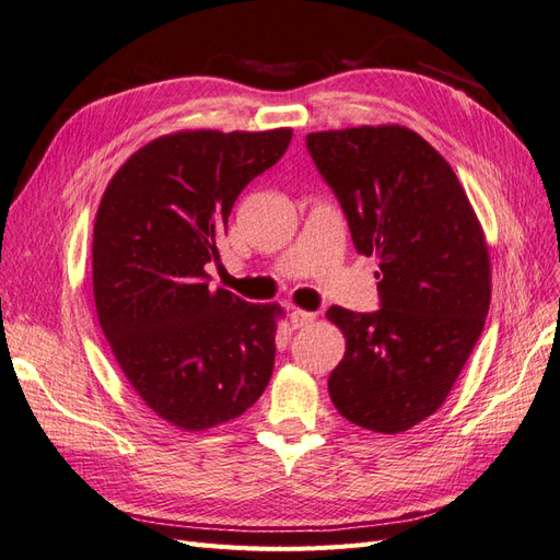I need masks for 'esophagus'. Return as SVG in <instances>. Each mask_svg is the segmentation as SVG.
Wrapping results in <instances>:
<instances>
[{
    "label": "esophagus",
    "mask_w": 560,
    "mask_h": 560,
    "mask_svg": "<svg viewBox=\"0 0 560 560\" xmlns=\"http://www.w3.org/2000/svg\"><path fill=\"white\" fill-rule=\"evenodd\" d=\"M313 319H315V313H308V311H301V308H294V311L290 313V325H292L294 329H301V327H308Z\"/></svg>",
    "instance_id": "esophagus-1"
}]
</instances>
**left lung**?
I'll list each match as a JSON object with an SVG mask.
<instances>
[{
	"mask_svg": "<svg viewBox=\"0 0 560 560\" xmlns=\"http://www.w3.org/2000/svg\"><path fill=\"white\" fill-rule=\"evenodd\" d=\"M306 147L341 202L354 249L381 268L376 313L327 311L346 336L329 397L354 425L406 432L446 401L483 331V229L446 159L406 126L311 132Z\"/></svg>",
	"mask_w": 560,
	"mask_h": 560,
	"instance_id": "obj_1",
	"label": "left lung"
}]
</instances>
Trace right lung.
<instances>
[{
	"label": "right lung",
	"mask_w": 560,
	"mask_h": 560,
	"mask_svg": "<svg viewBox=\"0 0 560 560\" xmlns=\"http://www.w3.org/2000/svg\"><path fill=\"white\" fill-rule=\"evenodd\" d=\"M292 128L179 130L118 167L93 226V296L114 360L171 425L202 432L243 416L276 362L278 303L210 290L229 214L276 165Z\"/></svg>",
	"instance_id": "obj_1"
}]
</instances>
